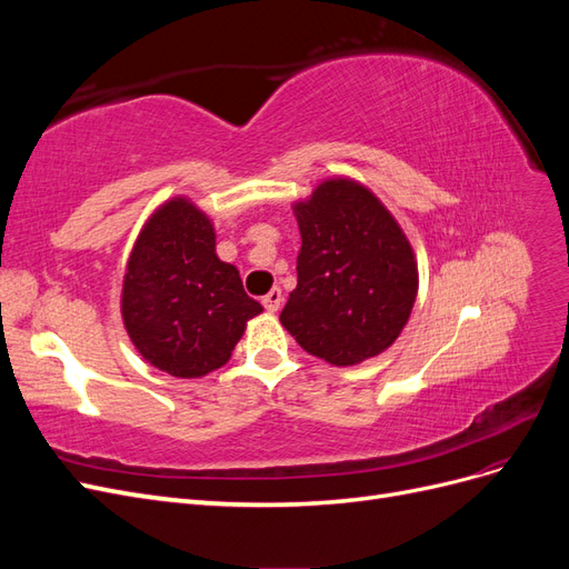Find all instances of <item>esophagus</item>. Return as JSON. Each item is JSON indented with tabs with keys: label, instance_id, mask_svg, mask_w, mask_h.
<instances>
[{
	"label": "esophagus",
	"instance_id": "1",
	"mask_svg": "<svg viewBox=\"0 0 569 569\" xmlns=\"http://www.w3.org/2000/svg\"><path fill=\"white\" fill-rule=\"evenodd\" d=\"M282 301H284L282 291H280V289H270L268 295L263 297V306H266V311H268V313H278V311H280V306H282Z\"/></svg>",
	"mask_w": 569,
	"mask_h": 569
}]
</instances>
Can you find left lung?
I'll return each instance as SVG.
<instances>
[{"instance_id": "left-lung-1", "label": "left lung", "mask_w": 569, "mask_h": 569, "mask_svg": "<svg viewBox=\"0 0 569 569\" xmlns=\"http://www.w3.org/2000/svg\"><path fill=\"white\" fill-rule=\"evenodd\" d=\"M301 232L297 289L280 313L299 347L332 366L387 351L418 297L416 253L387 206L349 178L295 203Z\"/></svg>"}]
</instances>
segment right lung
Listing matches in <instances>:
<instances>
[{
    "label": "right lung",
    "mask_w": 569,
    "mask_h": 569,
    "mask_svg": "<svg viewBox=\"0 0 569 569\" xmlns=\"http://www.w3.org/2000/svg\"><path fill=\"white\" fill-rule=\"evenodd\" d=\"M263 311L239 270L216 253L211 218L184 199L161 203L128 258L120 313L147 363L194 380L230 360L247 322Z\"/></svg>",
    "instance_id": "obj_1"
}]
</instances>
